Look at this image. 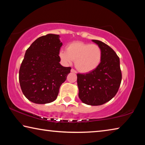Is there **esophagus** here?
Masks as SVG:
<instances>
[{"mask_svg":"<svg viewBox=\"0 0 145 145\" xmlns=\"http://www.w3.org/2000/svg\"><path fill=\"white\" fill-rule=\"evenodd\" d=\"M71 72H73V73H77V72H76V71H75L74 69H73V68H72V69H71Z\"/></svg>","mask_w":145,"mask_h":145,"instance_id":"34e87169","label":"esophagus"}]
</instances>
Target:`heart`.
<instances>
[{
	"label": "heart",
	"mask_w": 145,
	"mask_h": 145,
	"mask_svg": "<svg viewBox=\"0 0 145 145\" xmlns=\"http://www.w3.org/2000/svg\"><path fill=\"white\" fill-rule=\"evenodd\" d=\"M102 50L96 44L75 41L68 44L67 51L62 50L59 56L65 63L75 61V67L82 73L92 72L99 67L102 60Z\"/></svg>",
	"instance_id": "obj_1"
}]
</instances>
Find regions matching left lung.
I'll return each instance as SVG.
<instances>
[{
	"label": "left lung",
	"mask_w": 145,
	"mask_h": 145,
	"mask_svg": "<svg viewBox=\"0 0 145 145\" xmlns=\"http://www.w3.org/2000/svg\"><path fill=\"white\" fill-rule=\"evenodd\" d=\"M102 50V60L96 69L86 74L77 73L78 97L86 104L100 105L113 98L121 82L120 58L107 44L92 40Z\"/></svg>",
	"instance_id": "1"
}]
</instances>
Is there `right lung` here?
Returning <instances> with one entry per match:
<instances>
[{"instance_id":"right-lung-1","label":"right lung","mask_w":145,"mask_h":145,"mask_svg":"<svg viewBox=\"0 0 145 145\" xmlns=\"http://www.w3.org/2000/svg\"><path fill=\"white\" fill-rule=\"evenodd\" d=\"M62 45L59 36L48 34L36 39L26 50L19 81L24 95L31 102L44 104L57 99L61 85L71 70L59 63Z\"/></svg>"}]
</instances>
